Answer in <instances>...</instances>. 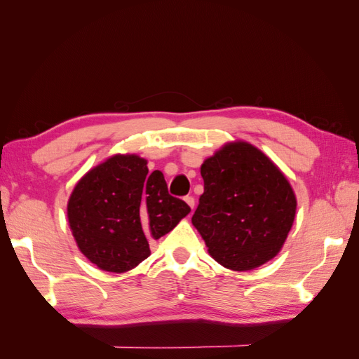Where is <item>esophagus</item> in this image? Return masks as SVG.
I'll return each instance as SVG.
<instances>
[{
  "label": "esophagus",
  "mask_w": 359,
  "mask_h": 359,
  "mask_svg": "<svg viewBox=\"0 0 359 359\" xmlns=\"http://www.w3.org/2000/svg\"><path fill=\"white\" fill-rule=\"evenodd\" d=\"M185 202L188 203V207H189V208L194 210V197H191V196H187V197H185Z\"/></svg>",
  "instance_id": "esophagus-1"
}]
</instances>
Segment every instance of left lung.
<instances>
[{
    "mask_svg": "<svg viewBox=\"0 0 359 359\" xmlns=\"http://www.w3.org/2000/svg\"><path fill=\"white\" fill-rule=\"evenodd\" d=\"M203 194L191 222L217 264L255 270L276 257L296 216L285 174L255 144L226 142L201 166Z\"/></svg>",
    "mask_w": 359,
    "mask_h": 359,
    "instance_id": "8db88e82",
    "label": "left lung"
}]
</instances>
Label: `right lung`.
I'll use <instances>...</instances> for the list:
<instances>
[{
	"mask_svg": "<svg viewBox=\"0 0 359 359\" xmlns=\"http://www.w3.org/2000/svg\"><path fill=\"white\" fill-rule=\"evenodd\" d=\"M168 194L162 171L137 154H114L83 175L67 201V222L79 250L97 269L126 273L149 257L160 239L189 215Z\"/></svg>",
	"mask_w": 359,
	"mask_h": 359,
	"instance_id": "right-lung-1",
	"label": "right lung"
}]
</instances>
